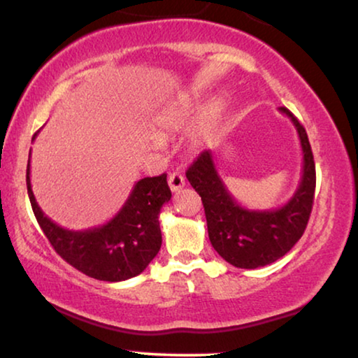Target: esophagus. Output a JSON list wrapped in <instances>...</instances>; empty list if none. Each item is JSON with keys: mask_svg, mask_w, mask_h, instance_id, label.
I'll return each mask as SVG.
<instances>
[{"mask_svg": "<svg viewBox=\"0 0 358 358\" xmlns=\"http://www.w3.org/2000/svg\"><path fill=\"white\" fill-rule=\"evenodd\" d=\"M185 183H186L185 177L181 173L173 172V173L169 175V186H170V189L173 191V193H178L180 189H183Z\"/></svg>", "mask_w": 358, "mask_h": 358, "instance_id": "34e87169", "label": "esophagus"}]
</instances>
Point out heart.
<instances>
[{"instance_id":"1","label":"heart","mask_w":358,"mask_h":358,"mask_svg":"<svg viewBox=\"0 0 358 358\" xmlns=\"http://www.w3.org/2000/svg\"><path fill=\"white\" fill-rule=\"evenodd\" d=\"M199 109H201V101L197 94L185 93V94L175 96L173 99L167 101V103L157 110V114L154 115V124H156L159 130L162 131H180L194 120V117L197 115ZM220 117H222L220 106L218 104L210 106V108L204 112V117H202L199 127H197V130L194 131L193 141L199 145V143H204L207 138L212 136V133L215 131Z\"/></svg>"}]
</instances>
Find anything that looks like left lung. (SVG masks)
<instances>
[{
  "mask_svg": "<svg viewBox=\"0 0 358 358\" xmlns=\"http://www.w3.org/2000/svg\"><path fill=\"white\" fill-rule=\"evenodd\" d=\"M296 127L302 148V177L296 193L278 209H248L234 199L213 162L212 151L199 154L186 178L204 204L212 248L238 268H259L289 252L301 239L315 194V162L306 128L286 108L278 109Z\"/></svg>",
  "mask_w": 358,
  "mask_h": 358,
  "instance_id": "left-lung-1",
  "label": "left lung"
}]
</instances>
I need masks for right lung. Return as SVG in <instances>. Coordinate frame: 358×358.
Listing matches in <instances>:
<instances>
[{"instance_id": "right-lung-1", "label": "right lung", "mask_w": 358, "mask_h": 358, "mask_svg": "<svg viewBox=\"0 0 358 358\" xmlns=\"http://www.w3.org/2000/svg\"><path fill=\"white\" fill-rule=\"evenodd\" d=\"M36 133L31 138L35 140ZM27 193L30 204L51 246L73 268L101 281H125L140 275L156 257L162 244L159 213L172 193L167 175L136 181L122 209L101 227L67 230L48 218L40 209L30 183L27 164Z\"/></svg>"}]
</instances>
